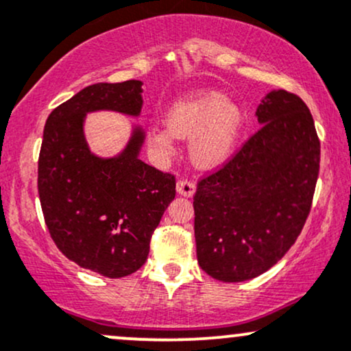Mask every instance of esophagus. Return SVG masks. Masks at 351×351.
<instances>
[{
    "label": "esophagus",
    "instance_id": "esophagus-1",
    "mask_svg": "<svg viewBox=\"0 0 351 351\" xmlns=\"http://www.w3.org/2000/svg\"><path fill=\"white\" fill-rule=\"evenodd\" d=\"M176 191H178L181 196H186V198H189V196L195 195L196 184L193 183L191 180H180L178 183H176Z\"/></svg>",
    "mask_w": 351,
    "mask_h": 351
}]
</instances>
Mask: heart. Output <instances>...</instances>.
Instances as JSON below:
<instances>
[{"label":"heart","instance_id":"1","mask_svg":"<svg viewBox=\"0 0 351 351\" xmlns=\"http://www.w3.org/2000/svg\"><path fill=\"white\" fill-rule=\"evenodd\" d=\"M244 112L221 92H196L171 107L168 123L148 132V147L160 158L173 155L178 138L189 140L195 165L209 170L234 152L244 127Z\"/></svg>","mask_w":351,"mask_h":351}]
</instances>
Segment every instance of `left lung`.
I'll list each match as a JSON object with an SVG mask.
<instances>
[{"mask_svg":"<svg viewBox=\"0 0 351 351\" xmlns=\"http://www.w3.org/2000/svg\"><path fill=\"white\" fill-rule=\"evenodd\" d=\"M263 127L219 170L198 181V264L223 282L254 279L292 247L312 208L320 140L308 107L274 90L257 107Z\"/></svg>","mask_w":351,"mask_h":351,"instance_id":"left-lung-1","label":"left lung"}]
</instances>
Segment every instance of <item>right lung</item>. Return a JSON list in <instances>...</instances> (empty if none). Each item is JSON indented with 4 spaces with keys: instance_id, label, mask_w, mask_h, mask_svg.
Segmentation results:
<instances>
[{
    "instance_id": "1",
    "label": "right lung",
    "mask_w": 351,
    "mask_h": 351,
    "mask_svg": "<svg viewBox=\"0 0 351 351\" xmlns=\"http://www.w3.org/2000/svg\"><path fill=\"white\" fill-rule=\"evenodd\" d=\"M142 104L140 80L100 82L56 107L44 125L38 191L49 234L67 259L110 279L145 264L176 181L138 158L142 128L120 155L99 158L87 147L84 120L95 110L136 117Z\"/></svg>"
}]
</instances>
